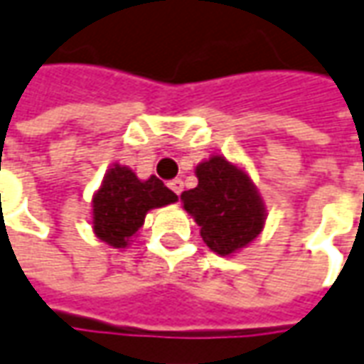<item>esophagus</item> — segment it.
<instances>
[{
    "mask_svg": "<svg viewBox=\"0 0 364 364\" xmlns=\"http://www.w3.org/2000/svg\"><path fill=\"white\" fill-rule=\"evenodd\" d=\"M168 186H170V190H172L174 194L180 196V194H182V190H184V182H182L180 178H174V180H170V182H168Z\"/></svg>",
    "mask_w": 364,
    "mask_h": 364,
    "instance_id": "34e87169",
    "label": "esophagus"
}]
</instances>
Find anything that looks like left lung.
Returning a JSON list of instances; mask_svg holds the SVG:
<instances>
[{
	"instance_id": "8db88e82",
	"label": "left lung",
	"mask_w": 364,
	"mask_h": 364,
	"mask_svg": "<svg viewBox=\"0 0 364 364\" xmlns=\"http://www.w3.org/2000/svg\"><path fill=\"white\" fill-rule=\"evenodd\" d=\"M198 186L182 192V202L206 246L216 255H232L250 245L262 230L264 204L240 168L212 156L196 168Z\"/></svg>"
}]
</instances>
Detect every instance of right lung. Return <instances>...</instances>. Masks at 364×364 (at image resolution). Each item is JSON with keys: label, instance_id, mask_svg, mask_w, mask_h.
Returning a JSON list of instances; mask_svg holds the SVG:
<instances>
[{"label": "right lung", "instance_id": "right-lung-1", "mask_svg": "<svg viewBox=\"0 0 364 364\" xmlns=\"http://www.w3.org/2000/svg\"><path fill=\"white\" fill-rule=\"evenodd\" d=\"M176 200V194L156 176L138 180L130 168L114 166L92 200L94 232L109 246L124 248L130 236L140 230L146 212Z\"/></svg>", "mask_w": 364, "mask_h": 364}]
</instances>
